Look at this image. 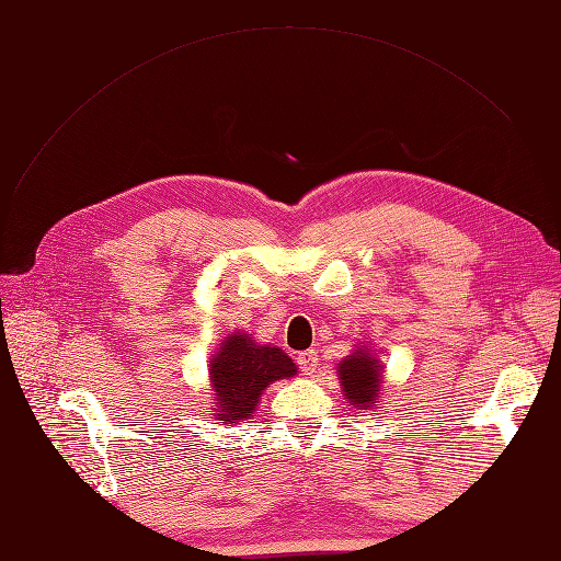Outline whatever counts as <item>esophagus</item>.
Wrapping results in <instances>:
<instances>
[{"mask_svg": "<svg viewBox=\"0 0 561 561\" xmlns=\"http://www.w3.org/2000/svg\"><path fill=\"white\" fill-rule=\"evenodd\" d=\"M320 358H318V351H304V353H299L297 355V363H299V367H301V371L304 375H309V377H313L316 371H318V363Z\"/></svg>", "mask_w": 561, "mask_h": 561, "instance_id": "34e87169", "label": "esophagus"}]
</instances>
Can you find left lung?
Masks as SVG:
<instances>
[{
	"label": "left lung",
	"mask_w": 561,
	"mask_h": 561,
	"mask_svg": "<svg viewBox=\"0 0 561 561\" xmlns=\"http://www.w3.org/2000/svg\"><path fill=\"white\" fill-rule=\"evenodd\" d=\"M381 365L367 351V346H358L351 355L339 363V383L344 388V396L351 404L358 407V410H371L375 402L379 400L381 390Z\"/></svg>",
	"instance_id": "obj_1"
}]
</instances>
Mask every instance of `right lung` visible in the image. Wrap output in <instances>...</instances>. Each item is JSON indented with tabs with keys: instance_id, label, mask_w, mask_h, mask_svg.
Segmentation results:
<instances>
[{
	"instance_id": "1",
	"label": "right lung",
	"mask_w": 561,
	"mask_h": 561,
	"mask_svg": "<svg viewBox=\"0 0 561 561\" xmlns=\"http://www.w3.org/2000/svg\"><path fill=\"white\" fill-rule=\"evenodd\" d=\"M295 375L297 365L278 346H260L245 332H231L210 360L215 419L219 423L250 419L268 383Z\"/></svg>"
}]
</instances>
